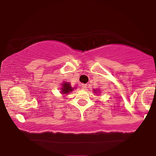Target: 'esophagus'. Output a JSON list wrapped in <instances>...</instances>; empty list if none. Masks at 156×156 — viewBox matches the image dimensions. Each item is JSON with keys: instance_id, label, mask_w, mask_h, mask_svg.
<instances>
[{"instance_id": "obj_1", "label": "esophagus", "mask_w": 156, "mask_h": 156, "mask_svg": "<svg viewBox=\"0 0 156 156\" xmlns=\"http://www.w3.org/2000/svg\"><path fill=\"white\" fill-rule=\"evenodd\" d=\"M81 86H82L83 90H87V85L86 84H82Z\"/></svg>"}]
</instances>
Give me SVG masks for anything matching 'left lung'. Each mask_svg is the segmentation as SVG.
<instances>
[{"mask_svg": "<svg viewBox=\"0 0 156 156\" xmlns=\"http://www.w3.org/2000/svg\"><path fill=\"white\" fill-rule=\"evenodd\" d=\"M93 92H94V93H95V94L100 93V90H99V89H98V90L94 89V90H93Z\"/></svg>", "mask_w": 156, "mask_h": 156, "instance_id": "8db88e82", "label": "left lung"}]
</instances>
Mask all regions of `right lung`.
Instances as JSON below:
<instances>
[{
    "label": "right lung",
    "mask_w": 156,
    "mask_h": 156,
    "mask_svg": "<svg viewBox=\"0 0 156 156\" xmlns=\"http://www.w3.org/2000/svg\"><path fill=\"white\" fill-rule=\"evenodd\" d=\"M76 88L75 87H71V85L70 84V83L69 82H63L62 84H61V94H62V95L63 96H66L68 94H69L70 93H71L72 91L74 89Z\"/></svg>",
    "instance_id": "right-lung-1"
}]
</instances>
